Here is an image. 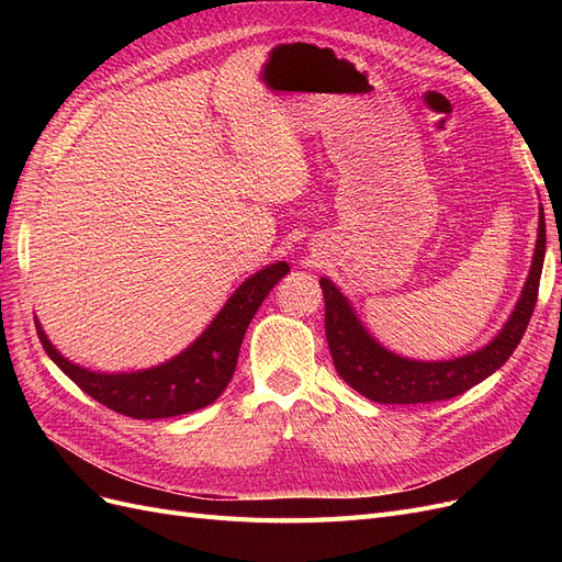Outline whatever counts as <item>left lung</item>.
<instances>
[{
	"instance_id": "obj_1",
	"label": "left lung",
	"mask_w": 562,
	"mask_h": 562,
	"mask_svg": "<svg viewBox=\"0 0 562 562\" xmlns=\"http://www.w3.org/2000/svg\"><path fill=\"white\" fill-rule=\"evenodd\" d=\"M543 252H547V223L541 211L532 267L512 318L481 351L438 363L401 359L380 347L363 330L347 297L328 279H321L323 300H326V339L339 378L375 403H434L464 394L499 370L522 339L539 295Z\"/></svg>"
}]
</instances>
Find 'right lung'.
Returning a JSON list of instances; mask_svg holds the SVG:
<instances>
[{
  "instance_id": "1",
  "label": "right lung",
  "mask_w": 562,
  "mask_h": 562,
  "mask_svg": "<svg viewBox=\"0 0 562 562\" xmlns=\"http://www.w3.org/2000/svg\"><path fill=\"white\" fill-rule=\"evenodd\" d=\"M288 265L277 262L265 267L258 274L244 281L229 302L215 316L196 342L184 349L173 361L164 366L128 372V375H100L87 368L70 363L48 342L37 323L42 347L54 363L91 398L103 403L110 411L133 419H161L194 413L211 405L229 384L248 323L260 310L283 277Z\"/></svg>"
}]
</instances>
